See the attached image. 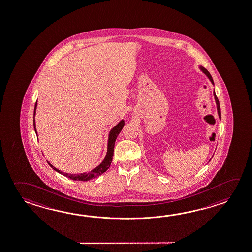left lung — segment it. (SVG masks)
<instances>
[{"instance_id": "8db88e82", "label": "left lung", "mask_w": 252, "mask_h": 252, "mask_svg": "<svg viewBox=\"0 0 252 252\" xmlns=\"http://www.w3.org/2000/svg\"><path fill=\"white\" fill-rule=\"evenodd\" d=\"M199 68L203 71V73H204L205 75L206 76H208L209 78V80L211 81V83L213 84L214 85V82L213 79H212V76H211V75L209 74V72L206 69V68H204L203 66H199ZM214 96H215V100H216V103H217V108H218V113H219V119H221V110H220V105H219V99H218V97H217V95H216V93H215V91H214Z\"/></svg>"}]
</instances>
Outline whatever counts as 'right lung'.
Listing matches in <instances>:
<instances>
[{"label":"right lung","instance_id":"obj_1","mask_svg":"<svg viewBox=\"0 0 252 252\" xmlns=\"http://www.w3.org/2000/svg\"><path fill=\"white\" fill-rule=\"evenodd\" d=\"M36 105L37 102H35V106H34V111H33V128L34 131L36 133V129H35V123H34V115H35V109H36ZM124 125H125V121L121 120L116 126H114L113 128L111 129V131L109 132V142H108V150H107V154L105 156L103 161L100 163L99 166L97 167H95L94 169H93L92 171L88 172V173H83V174H66L64 172L61 171L57 169L56 167L48 162V164L50 165V166L53 168L55 171H57L58 173L62 174L66 177L70 178L72 180L76 181H88L92 179V178H95L97 176L102 175L104 172L107 171L109 169L110 164L112 162V158H113V154H114V146L115 142H116V139L118 137L119 133L121 132V130L123 128Z\"/></svg>","mask_w":252,"mask_h":252}]
</instances>
